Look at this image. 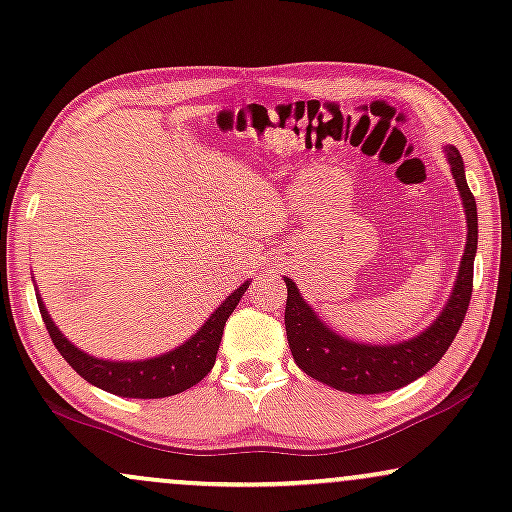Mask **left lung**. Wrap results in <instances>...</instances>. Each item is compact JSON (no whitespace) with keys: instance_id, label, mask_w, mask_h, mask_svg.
<instances>
[{"instance_id":"8db88e82","label":"left lung","mask_w":512,"mask_h":512,"mask_svg":"<svg viewBox=\"0 0 512 512\" xmlns=\"http://www.w3.org/2000/svg\"><path fill=\"white\" fill-rule=\"evenodd\" d=\"M443 152H446V162L451 164L455 188L463 197L467 240L451 298L427 329L408 341L384 343V346L353 341V338L336 334L312 310L295 281L283 276L288 288L286 336L295 365L331 389L365 396V393H386L408 386L441 360L463 324L472 298V269L474 255H477V202L467 186L465 164L458 147L443 145Z\"/></svg>"}]
</instances>
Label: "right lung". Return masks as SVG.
<instances>
[{
	"label": "right lung",
	"mask_w": 512,
	"mask_h": 512,
	"mask_svg": "<svg viewBox=\"0 0 512 512\" xmlns=\"http://www.w3.org/2000/svg\"><path fill=\"white\" fill-rule=\"evenodd\" d=\"M248 286L250 281L240 283L186 343L169 350V353L145 357V360H104V357L88 355L61 334L59 326L49 317L40 293L38 305L52 343L85 381L121 398H166L190 389L212 372L226 319L236 310Z\"/></svg>",
	"instance_id": "right-lung-1"
}]
</instances>
